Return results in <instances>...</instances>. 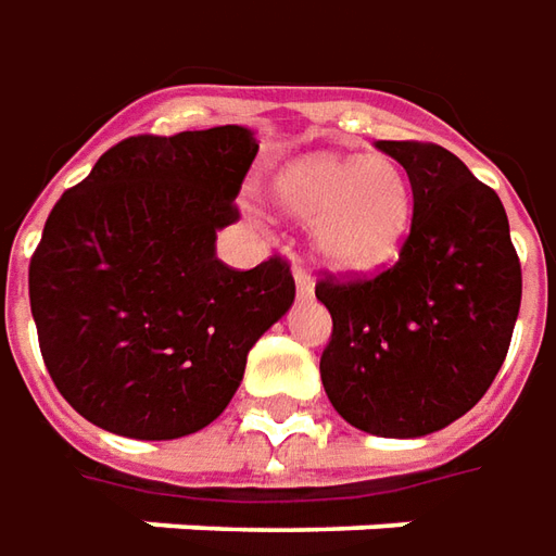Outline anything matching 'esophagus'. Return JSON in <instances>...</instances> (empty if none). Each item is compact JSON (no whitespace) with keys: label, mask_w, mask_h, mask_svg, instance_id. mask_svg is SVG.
Wrapping results in <instances>:
<instances>
[{"label":"esophagus","mask_w":556,"mask_h":556,"mask_svg":"<svg viewBox=\"0 0 556 556\" xmlns=\"http://www.w3.org/2000/svg\"><path fill=\"white\" fill-rule=\"evenodd\" d=\"M293 278H296L299 296L308 299L311 293H314V278H311V271L305 269V266H296V269H293Z\"/></svg>","instance_id":"34e87169"}]
</instances>
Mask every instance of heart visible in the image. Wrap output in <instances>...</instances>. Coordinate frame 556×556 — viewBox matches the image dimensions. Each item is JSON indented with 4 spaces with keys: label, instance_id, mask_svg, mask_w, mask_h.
Wrapping results in <instances>:
<instances>
[{
    "label": "heart",
    "instance_id": "b5f03b06",
    "mask_svg": "<svg viewBox=\"0 0 556 556\" xmlns=\"http://www.w3.org/2000/svg\"><path fill=\"white\" fill-rule=\"evenodd\" d=\"M275 203L314 224V248L348 271L392 263L413 222V188L392 159L311 155L275 176Z\"/></svg>",
    "mask_w": 556,
    "mask_h": 556
}]
</instances>
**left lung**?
I'll return each instance as SVG.
<instances>
[{
    "label": "left lung",
    "mask_w": 556,
    "mask_h": 556,
    "mask_svg": "<svg viewBox=\"0 0 556 556\" xmlns=\"http://www.w3.org/2000/svg\"><path fill=\"white\" fill-rule=\"evenodd\" d=\"M377 146L407 170L410 233L386 269L317 278L332 314L320 377L353 428L422 437L494 383L521 308V260L497 191L458 155L422 140Z\"/></svg>",
    "instance_id": "8db88e82"
}]
</instances>
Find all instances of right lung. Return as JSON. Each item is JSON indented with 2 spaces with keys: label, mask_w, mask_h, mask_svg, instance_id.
<instances>
[{
  "label": "right lung",
  "mask_w": 556,
  "mask_h": 556,
  "mask_svg": "<svg viewBox=\"0 0 556 556\" xmlns=\"http://www.w3.org/2000/svg\"><path fill=\"white\" fill-rule=\"evenodd\" d=\"M254 155L239 125L137 134L56 200L29 305L47 371L83 419L176 440L230 404L248 350L296 296L278 254L254 269L215 257Z\"/></svg>",
  "instance_id": "1"
}]
</instances>
